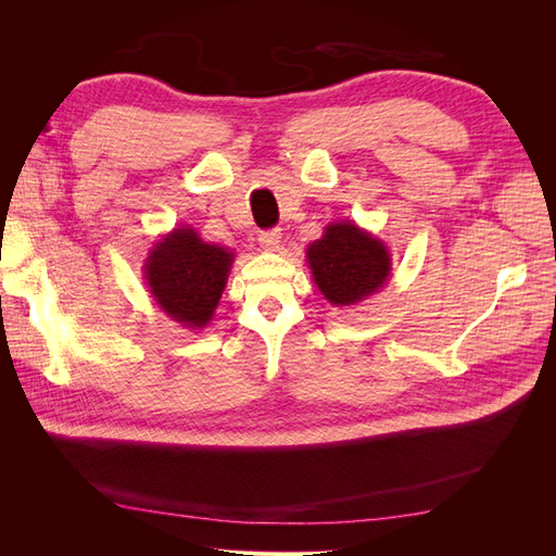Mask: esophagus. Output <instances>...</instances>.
<instances>
[{"label": "esophagus", "instance_id": "obj_1", "mask_svg": "<svg viewBox=\"0 0 556 556\" xmlns=\"http://www.w3.org/2000/svg\"><path fill=\"white\" fill-rule=\"evenodd\" d=\"M282 239V233H280V229H266V231H260V245L264 248V250H268V252H276V250H280V241Z\"/></svg>", "mask_w": 556, "mask_h": 556}]
</instances>
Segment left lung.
<instances>
[{"mask_svg": "<svg viewBox=\"0 0 556 556\" xmlns=\"http://www.w3.org/2000/svg\"><path fill=\"white\" fill-rule=\"evenodd\" d=\"M306 260L319 292L333 306H352L378 292L390 278L392 260L384 243L355 223H333L313 241Z\"/></svg>", "mask_w": 556, "mask_h": 556, "instance_id": "obj_1", "label": "left lung"}]
</instances>
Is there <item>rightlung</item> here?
<instances>
[{"instance_id": "obj_1", "label": "right lung", "mask_w": 556, "mask_h": 556, "mask_svg": "<svg viewBox=\"0 0 556 556\" xmlns=\"http://www.w3.org/2000/svg\"><path fill=\"white\" fill-rule=\"evenodd\" d=\"M231 262L227 248L201 241L190 227H178L150 250L143 266L146 282L166 315L201 329L220 304Z\"/></svg>"}]
</instances>
